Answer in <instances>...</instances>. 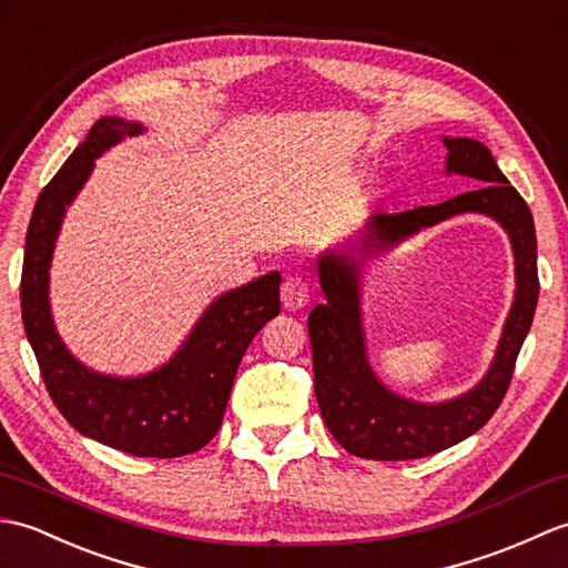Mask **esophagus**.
<instances>
[{"instance_id":"obj_1","label":"esophagus","mask_w":568,"mask_h":568,"mask_svg":"<svg viewBox=\"0 0 568 568\" xmlns=\"http://www.w3.org/2000/svg\"><path fill=\"white\" fill-rule=\"evenodd\" d=\"M308 284L301 276H286L282 284V304L288 311H301L308 304Z\"/></svg>"}]
</instances>
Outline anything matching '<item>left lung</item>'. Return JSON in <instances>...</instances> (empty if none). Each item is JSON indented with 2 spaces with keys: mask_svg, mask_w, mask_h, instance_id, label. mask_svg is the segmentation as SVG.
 <instances>
[{
  "mask_svg": "<svg viewBox=\"0 0 568 568\" xmlns=\"http://www.w3.org/2000/svg\"><path fill=\"white\" fill-rule=\"evenodd\" d=\"M445 174L484 182L481 189L443 204L403 213H376L347 243L318 255L325 304L308 313L313 384L327 430L349 455L379 462L420 459L471 437L490 420L513 379L515 359L535 318L537 237L530 206L496 165L490 150L474 138H449ZM462 212L494 217L511 237L516 257V296L495 362L469 392L437 404H423L390 392L368 364L361 316V267L423 227Z\"/></svg>",
  "mask_w": 568,
  "mask_h": 568,
  "instance_id": "left-lung-1",
  "label": "left lung"
}]
</instances>
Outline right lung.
<instances>
[{
  "instance_id": "right-lung-1",
  "label": "right lung",
  "mask_w": 568,
  "mask_h": 568,
  "mask_svg": "<svg viewBox=\"0 0 568 568\" xmlns=\"http://www.w3.org/2000/svg\"><path fill=\"white\" fill-rule=\"evenodd\" d=\"M143 123L102 116L38 196L23 250L21 318L50 398L74 430L133 457H182L211 443L229 406L245 349L280 316V272L216 296L174 355L138 376L94 372L72 355L50 311V264L68 206L90 180L94 160Z\"/></svg>"
}]
</instances>
